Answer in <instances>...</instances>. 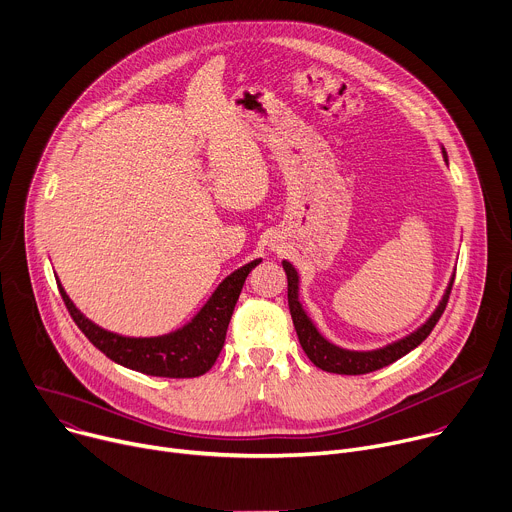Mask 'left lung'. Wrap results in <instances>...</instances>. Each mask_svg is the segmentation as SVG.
Here are the masks:
<instances>
[{"mask_svg":"<svg viewBox=\"0 0 512 512\" xmlns=\"http://www.w3.org/2000/svg\"><path fill=\"white\" fill-rule=\"evenodd\" d=\"M441 155H443V161L449 165V159H447V153L443 147H441ZM282 265L288 275V306H290L294 329L298 333L304 353L322 371H331V374H343V376H359V374H369V371L382 369V367L394 363L396 359L404 357L406 353H410L414 347L421 345L433 331L437 320L441 318V314L447 306V300H449L453 277H455V273H451L439 304L435 306V310L421 324V327H416L412 333L404 335L402 339H396L378 349L357 351V349H345V347L335 345L333 341H329L318 331L314 320L310 318L304 304L300 302V273H298V269L288 259H284Z\"/></svg>","mask_w":512,"mask_h":512,"instance_id":"1","label":"left lung"}]
</instances>
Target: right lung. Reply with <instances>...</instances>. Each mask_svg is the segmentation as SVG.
<instances>
[{
    "label": "right lung",
    "instance_id": "1",
    "mask_svg": "<svg viewBox=\"0 0 512 512\" xmlns=\"http://www.w3.org/2000/svg\"><path fill=\"white\" fill-rule=\"evenodd\" d=\"M259 263L261 259H253L226 275L192 320L157 337H126L100 327L73 304L59 277L57 286L83 335L118 365L157 378H198L206 374L220 355L243 284L249 271Z\"/></svg>",
    "mask_w": 512,
    "mask_h": 512
}]
</instances>
